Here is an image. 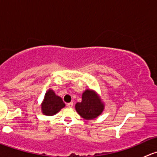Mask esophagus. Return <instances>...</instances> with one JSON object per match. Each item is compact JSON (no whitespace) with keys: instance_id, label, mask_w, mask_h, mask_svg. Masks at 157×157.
Segmentation results:
<instances>
[{"instance_id":"34e87169","label":"esophagus","mask_w":157,"mask_h":157,"mask_svg":"<svg viewBox=\"0 0 157 157\" xmlns=\"http://www.w3.org/2000/svg\"><path fill=\"white\" fill-rule=\"evenodd\" d=\"M67 106L69 107V108H71V107L74 106V102H69V103L67 104Z\"/></svg>"}]
</instances>
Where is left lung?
Instances as JSON below:
<instances>
[{"label": "left lung", "instance_id": "obj_1", "mask_svg": "<svg viewBox=\"0 0 157 157\" xmlns=\"http://www.w3.org/2000/svg\"><path fill=\"white\" fill-rule=\"evenodd\" d=\"M103 104L94 92L86 90L82 96V102H77L75 108L79 115L86 120L93 119L103 111Z\"/></svg>", "mask_w": 157, "mask_h": 157}]
</instances>
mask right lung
Instances as JSON below:
<instances>
[{
	"label": "right lung",
	"instance_id": "right-lung-1",
	"mask_svg": "<svg viewBox=\"0 0 157 157\" xmlns=\"http://www.w3.org/2000/svg\"><path fill=\"white\" fill-rule=\"evenodd\" d=\"M65 106L62 99L57 96L54 91L48 90L45 93L44 101L42 102V112L46 115H53L59 112L61 109Z\"/></svg>",
	"mask_w": 157,
	"mask_h": 157
}]
</instances>
